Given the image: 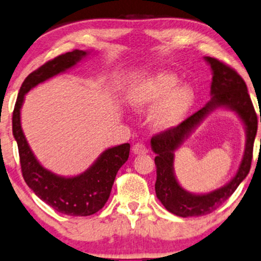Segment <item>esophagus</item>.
<instances>
[{
	"instance_id": "esophagus-1",
	"label": "esophagus",
	"mask_w": 261,
	"mask_h": 261,
	"mask_svg": "<svg viewBox=\"0 0 261 261\" xmlns=\"http://www.w3.org/2000/svg\"><path fill=\"white\" fill-rule=\"evenodd\" d=\"M132 151H133L134 155H145V153H147V149L143 144H136Z\"/></svg>"
}]
</instances>
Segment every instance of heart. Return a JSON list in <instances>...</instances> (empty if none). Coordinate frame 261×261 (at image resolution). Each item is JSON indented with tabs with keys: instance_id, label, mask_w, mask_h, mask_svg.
I'll return each mask as SVG.
<instances>
[{
	"instance_id": "1",
	"label": "heart",
	"mask_w": 261,
	"mask_h": 261,
	"mask_svg": "<svg viewBox=\"0 0 261 261\" xmlns=\"http://www.w3.org/2000/svg\"><path fill=\"white\" fill-rule=\"evenodd\" d=\"M174 73L157 72L143 77L129 89L130 105L139 111L155 109L152 127L170 130L184 121L195 102V92L188 85H179Z\"/></svg>"
}]
</instances>
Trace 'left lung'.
I'll use <instances>...</instances> for the list:
<instances>
[{"label": "left lung", "mask_w": 261, "mask_h": 261, "mask_svg": "<svg viewBox=\"0 0 261 261\" xmlns=\"http://www.w3.org/2000/svg\"><path fill=\"white\" fill-rule=\"evenodd\" d=\"M204 60L211 65L213 71L211 100L204 105V108L181 122L178 127L162 132L151 139V149L157 155L155 157L157 173L155 190L157 198L167 211L182 218L199 217L212 213L233 194L234 190L239 188L249 173L254 140L258 130V117L242 77L215 58L204 57ZM219 107L234 111L244 122L246 129V147L243 161L237 174L226 186L208 194H191L182 189L175 178L172 167L174 153L197 125L212 111Z\"/></svg>", "instance_id": "obj_1"}]
</instances>
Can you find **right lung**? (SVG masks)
Returning <instances> with one entry per match:
<instances>
[{
    "instance_id": "obj_1",
    "label": "right lung",
    "mask_w": 261,
    "mask_h": 261,
    "mask_svg": "<svg viewBox=\"0 0 261 261\" xmlns=\"http://www.w3.org/2000/svg\"><path fill=\"white\" fill-rule=\"evenodd\" d=\"M89 52L75 49L49 60L31 72L22 82L13 111V136L17 140L22 178L29 188L42 201L59 213L72 217H87L104 207L110 197L118 169L129 156L128 143L106 149L88 169L75 176H62L44 168L38 162L24 132L21 129L20 110L25 94L31 88L52 77L65 72L88 56Z\"/></svg>"
}]
</instances>
